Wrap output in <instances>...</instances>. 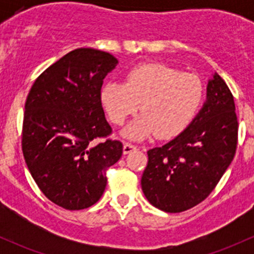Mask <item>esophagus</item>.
I'll list each match as a JSON object with an SVG mask.
<instances>
[{
	"instance_id": "esophagus-1",
	"label": "esophagus",
	"mask_w": 254,
	"mask_h": 254,
	"mask_svg": "<svg viewBox=\"0 0 254 254\" xmlns=\"http://www.w3.org/2000/svg\"><path fill=\"white\" fill-rule=\"evenodd\" d=\"M136 146L132 145V143L130 142H125L124 143V147H123V152H124V155H127V153L132 152V151L136 150Z\"/></svg>"
}]
</instances>
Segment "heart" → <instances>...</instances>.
Here are the masks:
<instances>
[{"label":"heart","mask_w":254,"mask_h":254,"mask_svg":"<svg viewBox=\"0 0 254 254\" xmlns=\"http://www.w3.org/2000/svg\"><path fill=\"white\" fill-rule=\"evenodd\" d=\"M203 98L204 84L198 76L156 63L135 66L125 75V83L109 81L101 91L102 104L113 124L122 125L141 109L142 114L124 131L135 140L152 134L160 139L181 134Z\"/></svg>","instance_id":"1"}]
</instances>
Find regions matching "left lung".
<instances>
[{
  "label": "left lung",
  "instance_id": "left-lung-1",
  "mask_svg": "<svg viewBox=\"0 0 254 254\" xmlns=\"http://www.w3.org/2000/svg\"><path fill=\"white\" fill-rule=\"evenodd\" d=\"M235 109L231 91L215 73L207 83L206 102L187 129L147 151L141 188L153 206L182 212L209 196L236 153Z\"/></svg>",
  "mask_w": 254,
  "mask_h": 254
}]
</instances>
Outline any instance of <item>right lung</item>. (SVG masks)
I'll use <instances>...</instances> for the list:
<instances>
[{
	"label": "right lung",
	"instance_id": "right-lung-1",
	"mask_svg": "<svg viewBox=\"0 0 254 254\" xmlns=\"http://www.w3.org/2000/svg\"><path fill=\"white\" fill-rule=\"evenodd\" d=\"M117 64L106 51L76 49L35 79L25 101V163L43 194L64 209L96 204L107 170L122 157L123 143L108 139L112 127L101 101L103 79Z\"/></svg>",
	"mask_w": 254,
	"mask_h": 254
}]
</instances>
